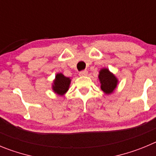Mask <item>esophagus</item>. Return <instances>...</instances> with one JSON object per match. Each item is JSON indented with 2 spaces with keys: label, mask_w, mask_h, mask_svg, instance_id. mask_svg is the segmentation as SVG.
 <instances>
[{
  "label": "esophagus",
  "mask_w": 156,
  "mask_h": 156,
  "mask_svg": "<svg viewBox=\"0 0 156 156\" xmlns=\"http://www.w3.org/2000/svg\"><path fill=\"white\" fill-rule=\"evenodd\" d=\"M87 75H88V71H81L79 72V76H81V77L86 76Z\"/></svg>",
  "instance_id": "1"
}]
</instances>
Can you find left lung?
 Here are the masks:
<instances>
[{"label":"left lung","mask_w":156,"mask_h":156,"mask_svg":"<svg viewBox=\"0 0 156 156\" xmlns=\"http://www.w3.org/2000/svg\"><path fill=\"white\" fill-rule=\"evenodd\" d=\"M100 82V88L106 95H111L114 92L115 89L119 83L118 78L108 68H101L99 71L98 76Z\"/></svg>","instance_id":"left-lung-1"}]
</instances>
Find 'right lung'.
<instances>
[{"label":"right lung","instance_id":"add662e5","mask_svg":"<svg viewBox=\"0 0 156 156\" xmlns=\"http://www.w3.org/2000/svg\"><path fill=\"white\" fill-rule=\"evenodd\" d=\"M71 82V78L65 77L62 73H57L52 83V90L57 95L63 96L69 89Z\"/></svg>","mask_w":156,"mask_h":156}]
</instances>
